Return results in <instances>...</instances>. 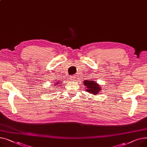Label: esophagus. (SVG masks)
<instances>
[{
	"label": "esophagus",
	"mask_w": 147,
	"mask_h": 147,
	"mask_svg": "<svg viewBox=\"0 0 147 147\" xmlns=\"http://www.w3.org/2000/svg\"><path fill=\"white\" fill-rule=\"evenodd\" d=\"M69 79L71 80L72 81H74L75 80V76H71V77L69 78Z\"/></svg>",
	"instance_id": "34e87169"
}]
</instances>
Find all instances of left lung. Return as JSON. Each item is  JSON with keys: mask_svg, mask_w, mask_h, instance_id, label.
I'll return each instance as SVG.
<instances>
[{"mask_svg": "<svg viewBox=\"0 0 147 147\" xmlns=\"http://www.w3.org/2000/svg\"><path fill=\"white\" fill-rule=\"evenodd\" d=\"M84 85L85 87L86 91L94 95H96L100 93L101 88L98 84L92 80H85L84 81Z\"/></svg>", "mask_w": 147, "mask_h": 147, "instance_id": "left-lung-1", "label": "left lung"}]
</instances>
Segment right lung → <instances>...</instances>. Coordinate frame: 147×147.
Instances as JSON below:
<instances>
[{
    "instance_id": "right-lung-1",
    "label": "right lung",
    "mask_w": 147,
    "mask_h": 147,
    "mask_svg": "<svg viewBox=\"0 0 147 147\" xmlns=\"http://www.w3.org/2000/svg\"><path fill=\"white\" fill-rule=\"evenodd\" d=\"M60 84V83H58V82H57V83H55V85H56V84L58 85V84ZM59 86H60V85H59Z\"/></svg>"
}]
</instances>
